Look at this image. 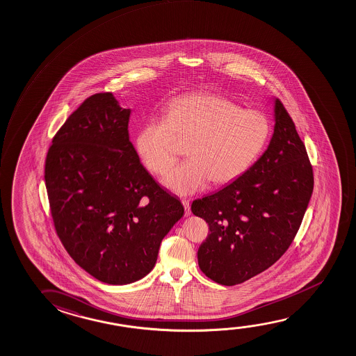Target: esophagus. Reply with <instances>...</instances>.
Wrapping results in <instances>:
<instances>
[{"label":"esophagus","instance_id":"34e87169","mask_svg":"<svg viewBox=\"0 0 356 356\" xmlns=\"http://www.w3.org/2000/svg\"><path fill=\"white\" fill-rule=\"evenodd\" d=\"M182 204L185 207V216L186 217H188V216L191 214V206H190V201L184 198V200H182Z\"/></svg>","mask_w":356,"mask_h":356}]
</instances>
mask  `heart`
<instances>
[{"label": "heart", "instance_id": "b5f03b06", "mask_svg": "<svg viewBox=\"0 0 356 356\" xmlns=\"http://www.w3.org/2000/svg\"><path fill=\"white\" fill-rule=\"evenodd\" d=\"M270 136L268 118L243 110L214 94H193L171 105L165 119L145 124L137 138L140 158L152 172L164 175L187 145L191 158L176 166L164 184L177 195L222 185L243 175L262 153Z\"/></svg>", "mask_w": 356, "mask_h": 356}]
</instances>
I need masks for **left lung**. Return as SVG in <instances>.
Here are the masks:
<instances>
[{
    "instance_id": "obj_1",
    "label": "left lung",
    "mask_w": 356,
    "mask_h": 356,
    "mask_svg": "<svg viewBox=\"0 0 356 356\" xmlns=\"http://www.w3.org/2000/svg\"><path fill=\"white\" fill-rule=\"evenodd\" d=\"M273 137L262 156L220 191L193 201L208 222L198 266L216 283L232 286L268 269L294 241L314 191L304 142L275 99Z\"/></svg>"
}]
</instances>
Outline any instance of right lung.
<instances>
[{
  "instance_id": "right-lung-1",
  "label": "right lung",
  "mask_w": 356,
  "mask_h": 356,
  "mask_svg": "<svg viewBox=\"0 0 356 356\" xmlns=\"http://www.w3.org/2000/svg\"><path fill=\"white\" fill-rule=\"evenodd\" d=\"M129 108L94 94L52 138L45 184L57 236L100 282L134 283L154 268L160 243L184 216L160 187L129 136Z\"/></svg>"
}]
</instances>
